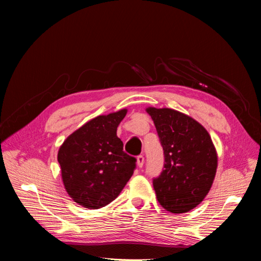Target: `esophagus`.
I'll list each match as a JSON object with an SVG mask.
<instances>
[{"instance_id": "34e87169", "label": "esophagus", "mask_w": 261, "mask_h": 261, "mask_svg": "<svg viewBox=\"0 0 261 261\" xmlns=\"http://www.w3.org/2000/svg\"><path fill=\"white\" fill-rule=\"evenodd\" d=\"M144 162H145V156L143 154H140L137 156V165L139 168L144 167Z\"/></svg>"}]
</instances>
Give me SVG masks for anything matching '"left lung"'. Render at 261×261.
<instances>
[{
  "label": "left lung",
  "instance_id": "1",
  "mask_svg": "<svg viewBox=\"0 0 261 261\" xmlns=\"http://www.w3.org/2000/svg\"><path fill=\"white\" fill-rule=\"evenodd\" d=\"M164 153L162 172L152 183L156 199L172 213H184L203 200L216 176L218 156L198 122L172 109L148 108Z\"/></svg>",
  "mask_w": 261,
  "mask_h": 261
}]
</instances>
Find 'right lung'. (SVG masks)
I'll use <instances>...</instances> for the list:
<instances>
[{
	"label": "right lung",
	"mask_w": 261,
	"mask_h": 261,
	"mask_svg": "<svg viewBox=\"0 0 261 261\" xmlns=\"http://www.w3.org/2000/svg\"><path fill=\"white\" fill-rule=\"evenodd\" d=\"M127 110L92 118L61 146L58 161L66 192L89 209L107 206L120 195L136 169V158L116 136Z\"/></svg>",
	"instance_id": "obj_1"
}]
</instances>
